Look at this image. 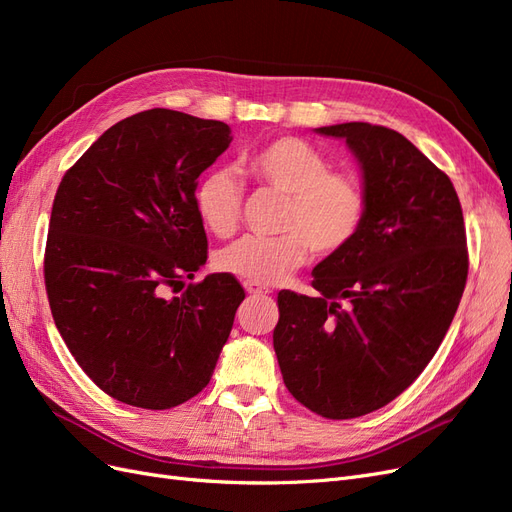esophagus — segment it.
Listing matches in <instances>:
<instances>
[{"mask_svg": "<svg viewBox=\"0 0 512 512\" xmlns=\"http://www.w3.org/2000/svg\"><path fill=\"white\" fill-rule=\"evenodd\" d=\"M243 288L250 292V294H269L271 292L267 286L256 284V282H243Z\"/></svg>", "mask_w": 512, "mask_h": 512, "instance_id": "esophagus-1", "label": "esophagus"}]
</instances>
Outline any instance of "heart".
<instances>
[{"label":"heart","mask_w":512,"mask_h":512,"mask_svg":"<svg viewBox=\"0 0 512 512\" xmlns=\"http://www.w3.org/2000/svg\"><path fill=\"white\" fill-rule=\"evenodd\" d=\"M245 175L288 196L282 237L245 235L224 247L218 267L224 273L262 286L282 282L312 254L335 256L354 241L367 213L361 179L331 170V162L314 145L297 136H280L247 151ZM200 222L213 235L226 237L237 228L243 207V183L228 166H213L194 190Z\"/></svg>","instance_id":"obj_1"}]
</instances>
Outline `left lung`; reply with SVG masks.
Listing matches in <instances>:
<instances>
[{
	"instance_id": "8db88e82",
	"label": "left lung",
	"mask_w": 512,
	"mask_h": 512,
	"mask_svg": "<svg viewBox=\"0 0 512 512\" xmlns=\"http://www.w3.org/2000/svg\"><path fill=\"white\" fill-rule=\"evenodd\" d=\"M316 132L359 160L367 213L316 265L318 297L277 294L273 348L290 395L344 421L404 393L440 348L468 280L466 226L451 179L406 136L363 121Z\"/></svg>"
}]
</instances>
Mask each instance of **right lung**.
<instances>
[{"mask_svg":"<svg viewBox=\"0 0 512 512\" xmlns=\"http://www.w3.org/2000/svg\"><path fill=\"white\" fill-rule=\"evenodd\" d=\"M230 141L224 121L151 108L108 128L57 188L44 252L55 327L128 406L168 410L203 391L245 299L230 273L168 294L207 262L196 179Z\"/></svg>","mask_w":512,"mask_h":512,"instance_id":"1","label":"right lung"}]
</instances>
